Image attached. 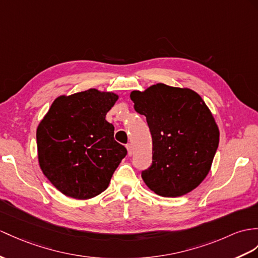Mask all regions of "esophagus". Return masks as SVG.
<instances>
[{"mask_svg": "<svg viewBox=\"0 0 258 258\" xmlns=\"http://www.w3.org/2000/svg\"><path fill=\"white\" fill-rule=\"evenodd\" d=\"M125 148H127L128 155H129V156H131V155L134 154V148H133V146H131L130 143H129V144H127V146H125Z\"/></svg>", "mask_w": 258, "mask_h": 258, "instance_id": "obj_1", "label": "esophagus"}]
</instances>
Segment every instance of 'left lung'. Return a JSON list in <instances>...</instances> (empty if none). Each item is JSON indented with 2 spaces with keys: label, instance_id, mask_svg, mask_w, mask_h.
<instances>
[{
  "label": "left lung",
  "instance_id": "1",
  "mask_svg": "<svg viewBox=\"0 0 258 258\" xmlns=\"http://www.w3.org/2000/svg\"><path fill=\"white\" fill-rule=\"evenodd\" d=\"M130 98L152 136V165L142 172L143 181L162 197L190 192L209 174L218 149L211 110L195 91L163 83L133 91Z\"/></svg>",
  "mask_w": 258,
  "mask_h": 258
}]
</instances>
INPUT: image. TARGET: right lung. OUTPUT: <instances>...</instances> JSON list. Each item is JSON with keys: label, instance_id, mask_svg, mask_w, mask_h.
I'll return each mask as SVG.
<instances>
[{"label": "right lung", "instance_id": "1", "mask_svg": "<svg viewBox=\"0 0 258 258\" xmlns=\"http://www.w3.org/2000/svg\"><path fill=\"white\" fill-rule=\"evenodd\" d=\"M119 98L97 89L60 95L37 127L43 175L64 196L87 200L107 189L127 150L106 115Z\"/></svg>", "mask_w": 258, "mask_h": 258}]
</instances>
